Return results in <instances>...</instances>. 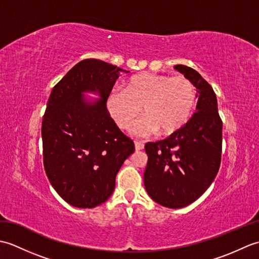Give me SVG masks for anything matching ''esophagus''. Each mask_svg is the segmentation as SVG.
Returning <instances> with one entry per match:
<instances>
[{"instance_id":"34e87169","label":"esophagus","mask_w":259,"mask_h":259,"mask_svg":"<svg viewBox=\"0 0 259 259\" xmlns=\"http://www.w3.org/2000/svg\"><path fill=\"white\" fill-rule=\"evenodd\" d=\"M135 147H136V150L138 151V150H142L144 149V147H145V145L142 144V142H139V141H136L135 142Z\"/></svg>"}]
</instances>
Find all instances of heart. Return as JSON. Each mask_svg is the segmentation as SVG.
Listing matches in <instances>:
<instances>
[{"label": "heart", "instance_id": "1", "mask_svg": "<svg viewBox=\"0 0 259 259\" xmlns=\"http://www.w3.org/2000/svg\"><path fill=\"white\" fill-rule=\"evenodd\" d=\"M197 91L184 75L142 73L126 81L125 88H113L107 98L109 114L121 129H129L144 109L145 118L133 133L146 137L158 131L174 135L183 129L194 114Z\"/></svg>", "mask_w": 259, "mask_h": 259}]
</instances>
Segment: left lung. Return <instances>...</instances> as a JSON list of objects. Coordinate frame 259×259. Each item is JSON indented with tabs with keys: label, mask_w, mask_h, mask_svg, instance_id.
Wrapping results in <instances>:
<instances>
[{
	"label": "left lung",
	"mask_w": 259,
	"mask_h": 259,
	"mask_svg": "<svg viewBox=\"0 0 259 259\" xmlns=\"http://www.w3.org/2000/svg\"><path fill=\"white\" fill-rule=\"evenodd\" d=\"M174 68L197 88V112L167 139L146 144L144 183L159 205L183 208L197 200L216 177L222 160L223 121L211 85L187 65Z\"/></svg>",
	"instance_id": "left-lung-1"
}]
</instances>
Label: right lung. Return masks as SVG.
Segmentation results:
<instances>
[{"mask_svg":"<svg viewBox=\"0 0 259 259\" xmlns=\"http://www.w3.org/2000/svg\"><path fill=\"white\" fill-rule=\"evenodd\" d=\"M120 72L101 60H82L58 83L42 121L43 164L52 187L78 208H95L108 200L115 176L135 151L107 109V98ZM84 92L102 98L89 102Z\"/></svg>","mask_w":259,"mask_h":259,"instance_id":"add662e5","label":"right lung"}]
</instances>
